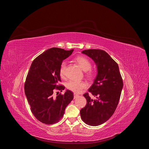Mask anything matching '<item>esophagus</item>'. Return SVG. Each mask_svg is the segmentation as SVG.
Here are the masks:
<instances>
[{
	"mask_svg": "<svg viewBox=\"0 0 149 149\" xmlns=\"http://www.w3.org/2000/svg\"><path fill=\"white\" fill-rule=\"evenodd\" d=\"M78 97V95H77V94H74V99L77 98Z\"/></svg>",
	"mask_w": 149,
	"mask_h": 149,
	"instance_id": "1",
	"label": "esophagus"
}]
</instances>
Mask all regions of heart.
Returning <instances> with one entry per match:
<instances>
[{"label":"heart","instance_id":"b5f03b06","mask_svg":"<svg viewBox=\"0 0 149 149\" xmlns=\"http://www.w3.org/2000/svg\"><path fill=\"white\" fill-rule=\"evenodd\" d=\"M75 61L78 63V65L84 71H87V75H91V71L90 70L91 68V63L87 58L84 56H78L75 58ZM66 67L67 63L65 61L63 62L60 66L59 74L62 78L65 77ZM66 87L68 90L75 93H79L83 89L86 88L87 84L84 82L71 80L67 83Z\"/></svg>","mask_w":149,"mask_h":149}]
</instances>
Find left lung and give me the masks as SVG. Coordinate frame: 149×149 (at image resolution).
Segmentation results:
<instances>
[{
    "instance_id": "left-lung-1",
    "label": "left lung",
    "mask_w": 149,
    "mask_h": 149,
    "mask_svg": "<svg viewBox=\"0 0 149 149\" xmlns=\"http://www.w3.org/2000/svg\"><path fill=\"white\" fill-rule=\"evenodd\" d=\"M95 63L97 74L88 91L84 94L86 107L80 111L82 120L88 125L97 126L107 121L114 114L119 102L123 82L117 62L105 51L91 49L82 51Z\"/></svg>"
}]
</instances>
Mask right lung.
<instances>
[{
	"instance_id": "obj_1",
	"label": "right lung",
	"mask_w": 149,
	"mask_h": 149,
	"mask_svg": "<svg viewBox=\"0 0 149 149\" xmlns=\"http://www.w3.org/2000/svg\"><path fill=\"white\" fill-rule=\"evenodd\" d=\"M73 51V49H48L37 56L31 65L25 83V93L32 114L44 124H53L61 120L74 98L73 93L68 90L63 95H52L55 89L61 91L65 89L64 86L58 85L61 81L60 66Z\"/></svg>"
}]
</instances>
